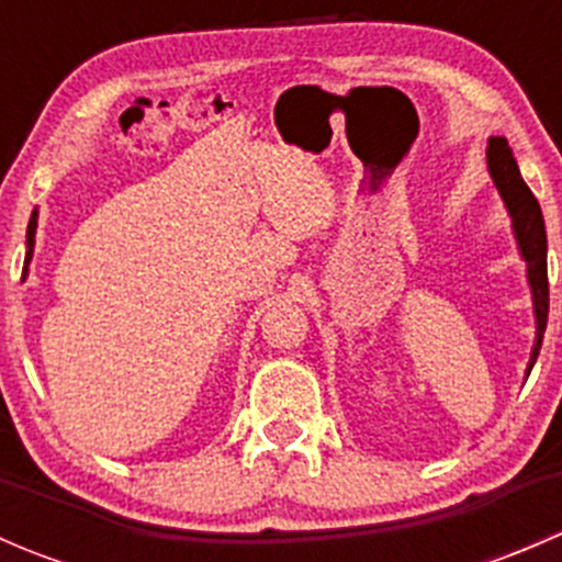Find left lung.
Wrapping results in <instances>:
<instances>
[{
    "label": "left lung",
    "instance_id": "1",
    "mask_svg": "<svg viewBox=\"0 0 562 562\" xmlns=\"http://www.w3.org/2000/svg\"><path fill=\"white\" fill-rule=\"evenodd\" d=\"M486 168H490L492 181H495L497 192L503 198L508 217H512L514 239L517 249L522 255L527 266V285H530L532 296V315H536V342H532L530 361H527L525 375H530L532 364L541 350L543 328H547L549 315V280H547V228H543V214L538 206L536 195L530 187L525 184L522 173H519L514 151L506 138H490L486 144Z\"/></svg>",
    "mask_w": 562,
    "mask_h": 562
}]
</instances>
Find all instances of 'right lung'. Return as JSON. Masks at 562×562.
I'll return each mask as SVG.
<instances>
[{
  "instance_id": "1",
  "label": "right lung",
  "mask_w": 562,
  "mask_h": 562,
  "mask_svg": "<svg viewBox=\"0 0 562 562\" xmlns=\"http://www.w3.org/2000/svg\"><path fill=\"white\" fill-rule=\"evenodd\" d=\"M35 234H37V209L32 212L30 217V225H26V258H24V277L30 274V260L32 255H35ZM24 282V280H21Z\"/></svg>"
}]
</instances>
